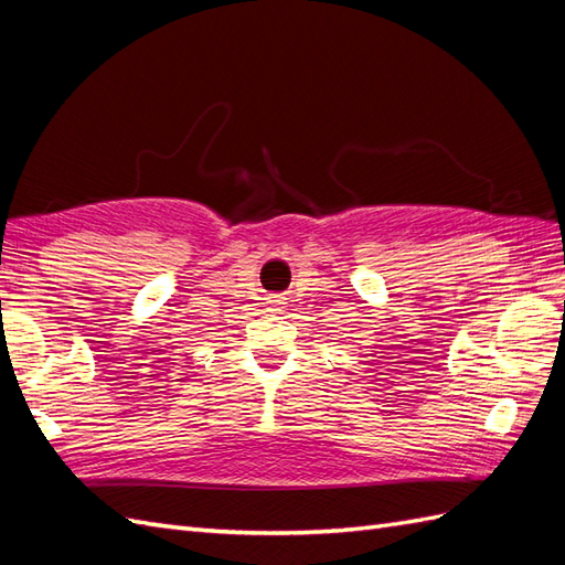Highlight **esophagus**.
<instances>
[{
    "instance_id": "34e87169",
    "label": "esophagus",
    "mask_w": 565,
    "mask_h": 565,
    "mask_svg": "<svg viewBox=\"0 0 565 565\" xmlns=\"http://www.w3.org/2000/svg\"><path fill=\"white\" fill-rule=\"evenodd\" d=\"M269 306H271L274 310H279V306H281V300H279V298H271V300H269Z\"/></svg>"
}]
</instances>
